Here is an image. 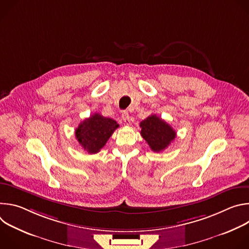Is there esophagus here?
<instances>
[{"instance_id": "1", "label": "esophagus", "mask_w": 249, "mask_h": 249, "mask_svg": "<svg viewBox=\"0 0 249 249\" xmlns=\"http://www.w3.org/2000/svg\"><path fill=\"white\" fill-rule=\"evenodd\" d=\"M122 120H123V121H124V123H125V124H127V125L130 123V117H129L128 112L124 111V112L122 113Z\"/></svg>"}]
</instances>
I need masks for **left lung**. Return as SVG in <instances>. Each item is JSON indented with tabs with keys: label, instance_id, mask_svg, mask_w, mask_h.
Listing matches in <instances>:
<instances>
[{
	"label": "left lung",
	"instance_id": "8db88e82",
	"mask_svg": "<svg viewBox=\"0 0 249 249\" xmlns=\"http://www.w3.org/2000/svg\"><path fill=\"white\" fill-rule=\"evenodd\" d=\"M141 135L154 152L166 149L176 137L175 131L164 120L152 114L140 123Z\"/></svg>",
	"mask_w": 249,
	"mask_h": 249
}]
</instances>
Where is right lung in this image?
<instances>
[{
    "instance_id": "add662e5",
    "label": "right lung",
    "mask_w": 249,
    "mask_h": 249,
    "mask_svg": "<svg viewBox=\"0 0 249 249\" xmlns=\"http://www.w3.org/2000/svg\"><path fill=\"white\" fill-rule=\"evenodd\" d=\"M119 125L111 118L94 113L80 123L76 129V139L89 154L98 153Z\"/></svg>"
}]
</instances>
